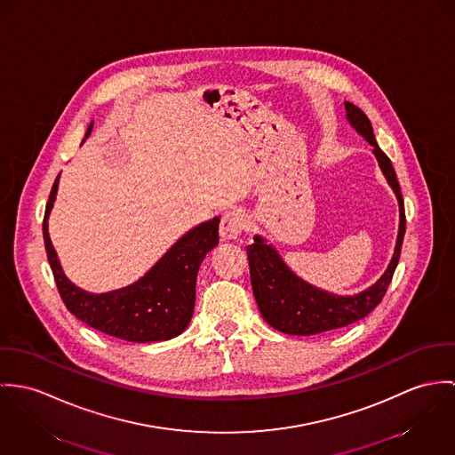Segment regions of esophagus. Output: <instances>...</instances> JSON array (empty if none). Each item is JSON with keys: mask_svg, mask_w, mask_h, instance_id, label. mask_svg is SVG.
I'll use <instances>...</instances> for the list:
<instances>
[{"mask_svg": "<svg viewBox=\"0 0 455 455\" xmlns=\"http://www.w3.org/2000/svg\"><path fill=\"white\" fill-rule=\"evenodd\" d=\"M246 216L241 211H227L220 221L221 241H235L246 228Z\"/></svg>", "mask_w": 455, "mask_h": 455, "instance_id": "esophagus-1", "label": "esophagus"}]
</instances>
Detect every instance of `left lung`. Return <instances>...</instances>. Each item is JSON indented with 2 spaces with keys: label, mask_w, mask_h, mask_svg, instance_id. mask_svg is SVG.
I'll list each match as a JSON object with an SVG mask.
<instances>
[{
  "label": "left lung",
  "mask_w": 455,
  "mask_h": 455,
  "mask_svg": "<svg viewBox=\"0 0 455 455\" xmlns=\"http://www.w3.org/2000/svg\"><path fill=\"white\" fill-rule=\"evenodd\" d=\"M344 106L351 127L373 147L379 167L398 199L400 228L396 246L386 272L375 284L355 295H335L303 281L284 263L272 244H268L261 235H254V243L246 250L254 299L263 319L272 328L288 335H315L344 328L363 319L382 302L400 261L406 220L395 167L389 156L379 148L368 116L353 102L346 101Z\"/></svg>",
  "instance_id": "obj_1"
}]
</instances>
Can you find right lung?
Listing matches in <instances>:
<instances>
[{"mask_svg": "<svg viewBox=\"0 0 455 455\" xmlns=\"http://www.w3.org/2000/svg\"><path fill=\"white\" fill-rule=\"evenodd\" d=\"M92 127L94 122H91L85 138L91 136ZM57 188L59 176L45 209L44 241L57 290L68 310L85 324L127 342H162L183 333L196 307L199 267L220 241V218L214 216L188 230L136 283L108 293H89L66 277L52 246L49 216Z\"/></svg>", "mask_w": 455, "mask_h": 455, "instance_id": "obj_1", "label": "right lung"}]
</instances>
